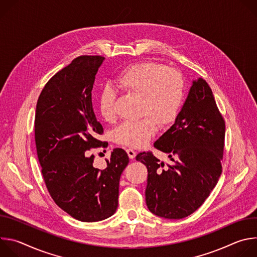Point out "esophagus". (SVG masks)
Listing matches in <instances>:
<instances>
[{
  "mask_svg": "<svg viewBox=\"0 0 257 257\" xmlns=\"http://www.w3.org/2000/svg\"><path fill=\"white\" fill-rule=\"evenodd\" d=\"M126 152H127V154H128L129 159H131V160L135 159V157H136V152H135L134 150H132V149H127Z\"/></svg>",
  "mask_w": 257,
  "mask_h": 257,
  "instance_id": "esophagus-1",
  "label": "esophagus"
}]
</instances>
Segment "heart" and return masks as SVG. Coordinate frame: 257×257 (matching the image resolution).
Returning <instances> with one entry per match:
<instances>
[{"instance_id": "1", "label": "heart", "mask_w": 257, "mask_h": 257, "mask_svg": "<svg viewBox=\"0 0 257 257\" xmlns=\"http://www.w3.org/2000/svg\"><path fill=\"white\" fill-rule=\"evenodd\" d=\"M121 89L141 96L138 121L122 123L114 131L115 140L129 148H140L157 132L158 124L167 126L179 115L184 97V82L173 69L154 62H142L124 69L115 80ZM115 92L104 88L98 97V109L104 120H112Z\"/></svg>"}]
</instances>
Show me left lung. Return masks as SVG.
I'll use <instances>...</instances> for the list:
<instances>
[{
  "instance_id": "left-lung-1",
  "label": "left lung",
  "mask_w": 257,
  "mask_h": 257,
  "mask_svg": "<svg viewBox=\"0 0 257 257\" xmlns=\"http://www.w3.org/2000/svg\"><path fill=\"white\" fill-rule=\"evenodd\" d=\"M225 130L209 85L203 78L193 80L174 124L154 143L172 164L152 153L136 157L148 168L145 201L151 212L179 219L201 206L222 174Z\"/></svg>"
}]
</instances>
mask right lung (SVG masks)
Here are the masks:
<instances>
[{"mask_svg": "<svg viewBox=\"0 0 257 257\" xmlns=\"http://www.w3.org/2000/svg\"><path fill=\"white\" fill-rule=\"evenodd\" d=\"M100 56H81L55 74L36 103V152L46 186L64 211L81 222H98L118 207L119 182L129 163L115 149L106 168L93 167L87 151L103 144V129L92 108L91 91L103 63Z\"/></svg>", "mask_w": 257, "mask_h": 257, "instance_id": "obj_1", "label": "right lung"}]
</instances>
